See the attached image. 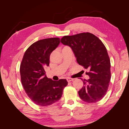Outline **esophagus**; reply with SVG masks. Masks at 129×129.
Here are the masks:
<instances>
[{
    "instance_id": "obj_1",
    "label": "esophagus",
    "mask_w": 129,
    "mask_h": 129,
    "mask_svg": "<svg viewBox=\"0 0 129 129\" xmlns=\"http://www.w3.org/2000/svg\"><path fill=\"white\" fill-rule=\"evenodd\" d=\"M74 80V79H72V78H69V77L67 78V80L68 82H71V81H73Z\"/></svg>"
}]
</instances>
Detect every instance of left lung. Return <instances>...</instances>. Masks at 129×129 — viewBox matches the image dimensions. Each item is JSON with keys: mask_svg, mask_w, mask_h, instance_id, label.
Instances as JSON below:
<instances>
[{"mask_svg": "<svg viewBox=\"0 0 129 129\" xmlns=\"http://www.w3.org/2000/svg\"><path fill=\"white\" fill-rule=\"evenodd\" d=\"M61 42L72 48L77 63L89 71L86 74L90 78L83 81V86L78 92L81 99L88 103L102 100L111 79L110 61L103 42L88 32L64 36Z\"/></svg>", "mask_w": 129, "mask_h": 129, "instance_id": "left-lung-1", "label": "left lung"}]
</instances>
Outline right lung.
Segmentation results:
<instances>
[{
  "label": "right lung",
  "mask_w": 129,
  "mask_h": 129,
  "mask_svg": "<svg viewBox=\"0 0 129 129\" xmlns=\"http://www.w3.org/2000/svg\"><path fill=\"white\" fill-rule=\"evenodd\" d=\"M60 43L58 38H47L33 43L24 54L20 67L22 86L30 99L37 105L46 107L55 103L68 84L66 79L53 81L46 75L49 57Z\"/></svg>",
  "instance_id": "obj_1"
}]
</instances>
